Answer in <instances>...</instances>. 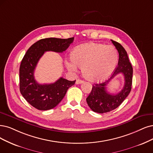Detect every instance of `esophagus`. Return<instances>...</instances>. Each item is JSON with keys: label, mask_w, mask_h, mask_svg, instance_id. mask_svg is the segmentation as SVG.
Instances as JSON below:
<instances>
[{"label": "esophagus", "mask_w": 153, "mask_h": 153, "mask_svg": "<svg viewBox=\"0 0 153 153\" xmlns=\"http://www.w3.org/2000/svg\"><path fill=\"white\" fill-rule=\"evenodd\" d=\"M82 82H84V81H83L82 80H81V79H77V80H76V83L77 84H81V83H82Z\"/></svg>", "instance_id": "obj_1"}]
</instances>
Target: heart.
<instances>
[{"mask_svg": "<svg viewBox=\"0 0 153 153\" xmlns=\"http://www.w3.org/2000/svg\"><path fill=\"white\" fill-rule=\"evenodd\" d=\"M72 62L66 64L71 71L81 68L83 76L90 81H100L108 77L116 66L118 55L110 45L97 43L82 44L74 48L71 53Z\"/></svg>", "mask_w": 153, "mask_h": 153, "instance_id": "b5f03b06", "label": "heart"}]
</instances>
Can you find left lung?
<instances>
[{
	"label": "left lung",
	"mask_w": 153,
	"mask_h": 153,
	"mask_svg": "<svg viewBox=\"0 0 153 153\" xmlns=\"http://www.w3.org/2000/svg\"><path fill=\"white\" fill-rule=\"evenodd\" d=\"M111 41L115 45L119 55L118 65L108 80L93 85L91 91L86 98L89 108L93 111L99 114H104L117 108L127 97L132 88L133 69L127 52L119 43L112 39ZM120 73L123 74L125 80L123 89L116 95L108 94L105 90L106 85L113 78Z\"/></svg>",
	"instance_id": "obj_1"
}]
</instances>
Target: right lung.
Listing matches in <instances>:
<instances>
[{"label":"right lung","mask_w":153,"mask_h":153,"mask_svg":"<svg viewBox=\"0 0 153 153\" xmlns=\"http://www.w3.org/2000/svg\"><path fill=\"white\" fill-rule=\"evenodd\" d=\"M74 38L67 39L48 38L39 39L27 50L19 68V89L22 97L31 106L39 110L53 108L64 98L68 89L76 81L60 77L52 84H40L34 77L38 62L45 52L62 53L73 42Z\"/></svg>","instance_id":"right-lung-1"}]
</instances>
